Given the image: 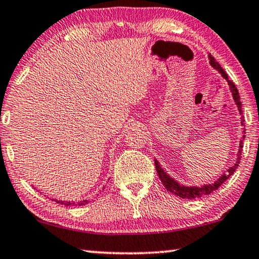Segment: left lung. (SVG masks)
<instances>
[{
  "label": "left lung",
  "instance_id": "8db88e82",
  "mask_svg": "<svg viewBox=\"0 0 259 259\" xmlns=\"http://www.w3.org/2000/svg\"><path fill=\"white\" fill-rule=\"evenodd\" d=\"M208 59H210V65L213 67L214 69H217L219 73L222 74V76L224 77V79L228 81L229 86H230V90L232 92V97L235 99L236 101V105L237 107H238V111L240 113V115H242V102H240V98H239V93H238V90H237L235 83L232 82L231 80H229L228 77V74L224 72V69L222 68L221 65L215 61L214 58H212L211 55H208ZM243 119V116H242ZM243 121L242 120V125H243ZM244 133H245V131H243ZM245 136H243V140ZM243 140H240V144H239V151H238V154H237V159H236V162L233 164V166H231L228 171H226L224 175H222L219 177V179L217 182H214L213 184H208V185H204V186H200V187H193V186H185V185H180L179 183H177L175 179H172L171 177H169L167 173H166L164 169L161 168V166L159 165V162L157 160L155 161V168H157V172H158V176H159V179L161 180L162 185L166 187V190L169 191V192L175 193L176 196H178L180 198H186V199H194V198H200L203 196H206V194H210L213 192L218 189L219 186L222 185L223 183L225 182V180H228L230 177L233 175V172L236 171L237 167H238L239 162H240V158H242V148H243Z\"/></svg>",
  "mask_w": 259,
  "mask_h": 259
}]
</instances>
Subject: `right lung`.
<instances>
[{
	"instance_id": "obj_1",
	"label": "right lung",
	"mask_w": 259,
	"mask_h": 259,
	"mask_svg": "<svg viewBox=\"0 0 259 259\" xmlns=\"http://www.w3.org/2000/svg\"><path fill=\"white\" fill-rule=\"evenodd\" d=\"M56 203L59 204H62V205H66V206H70V205H75V206H81V205H84V204H88V201L90 200H82V201H79V203H72V201H62V200H56Z\"/></svg>"
}]
</instances>
